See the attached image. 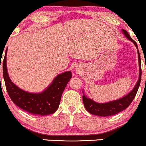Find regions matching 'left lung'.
<instances>
[{"mask_svg":"<svg viewBox=\"0 0 146 146\" xmlns=\"http://www.w3.org/2000/svg\"><path fill=\"white\" fill-rule=\"evenodd\" d=\"M123 33L124 35L127 37L129 40H131L136 48L138 49V45L137 43L133 40L131 37V36L128 35L126 30H122ZM138 63H139V79H138V82H137L136 84L134 86L133 89H132L131 92L125 95L123 97L121 98V99H117V100L112 101V102H107V103H96L94 101L92 100L89 98L86 97L83 92V96H82V99H83V103L84 105L85 108L87 110L88 112L91 113V114L96 115V116H102V117H105V116H112V115L117 114L119 112L125 110L128 106L131 104L133 102V99L135 98V95H136L137 92L138 90V88L140 86V84H141V57H140V53L138 50Z\"/></svg>","mask_w":146,"mask_h":146,"instance_id":"1","label":"left lung"}]
</instances>
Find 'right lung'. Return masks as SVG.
I'll use <instances>...</instances> for the list:
<instances>
[{
  "label": "right lung",
  "instance_id": "1",
  "mask_svg": "<svg viewBox=\"0 0 146 146\" xmlns=\"http://www.w3.org/2000/svg\"><path fill=\"white\" fill-rule=\"evenodd\" d=\"M6 55L7 50L3 62V73L7 92L12 102L23 110L34 115L47 116L54 113L58 109L62 94L72 76L71 72L57 75L42 92L30 93L20 89L10 79L7 70Z\"/></svg>",
  "mask_w": 146,
  "mask_h": 146
}]
</instances>
